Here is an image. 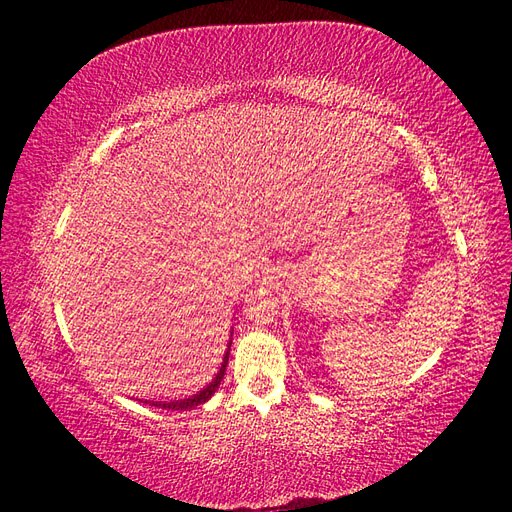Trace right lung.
I'll list each match as a JSON object with an SVG mask.
<instances>
[{
    "label": "right lung",
    "instance_id": "add662e5",
    "mask_svg": "<svg viewBox=\"0 0 512 512\" xmlns=\"http://www.w3.org/2000/svg\"><path fill=\"white\" fill-rule=\"evenodd\" d=\"M228 352H231V347H228ZM228 352H226V356H224V363H222V367H220V372H217V376L213 378V383H211L209 387H204V389L200 391V394H195V396H191V398H184V400H173V402H156V407H162V409H171V411H187V409L198 407V405H202V402L209 400V398L215 394V389L220 387L222 378H224V372H226V363H228Z\"/></svg>",
    "mask_w": 512,
    "mask_h": 512
}]
</instances>
